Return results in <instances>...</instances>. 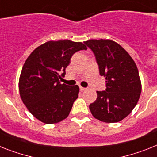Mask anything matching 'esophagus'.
<instances>
[{
  "mask_svg": "<svg viewBox=\"0 0 157 157\" xmlns=\"http://www.w3.org/2000/svg\"><path fill=\"white\" fill-rule=\"evenodd\" d=\"M79 89H80V91H83V90H85L86 89V88H85V87H82V86H80L79 87Z\"/></svg>",
  "mask_w": 157,
  "mask_h": 157,
  "instance_id": "34e87169",
  "label": "esophagus"
}]
</instances>
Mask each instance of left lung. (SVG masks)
Returning a JSON list of instances; mask_svg holds the SVG:
<instances>
[{"label": "left lung", "mask_w": 157, "mask_h": 157, "mask_svg": "<svg viewBox=\"0 0 157 157\" xmlns=\"http://www.w3.org/2000/svg\"><path fill=\"white\" fill-rule=\"evenodd\" d=\"M94 53L99 74L106 79V90L97 91L89 106L95 119L117 123L132 112L141 93L139 71L134 60L122 46L108 39L84 41Z\"/></svg>", "instance_id": "obj_1"}]
</instances>
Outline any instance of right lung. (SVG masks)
<instances>
[{"label":"right lung","instance_id":"right-lung-1","mask_svg":"<svg viewBox=\"0 0 157 157\" xmlns=\"http://www.w3.org/2000/svg\"><path fill=\"white\" fill-rule=\"evenodd\" d=\"M86 49L82 42L50 41L27 58L19 78V92L27 109L37 120L56 124L69 116L79 87L61 84L59 79L66 75L72 55Z\"/></svg>","mask_w":157,"mask_h":157}]
</instances>
